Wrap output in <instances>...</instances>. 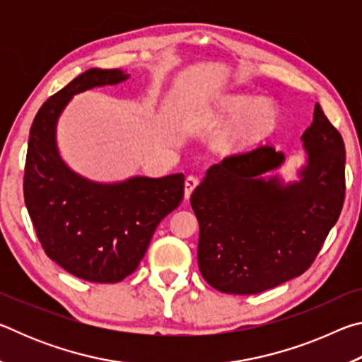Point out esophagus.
Returning a JSON list of instances; mask_svg holds the SVG:
<instances>
[{
    "label": "esophagus",
    "instance_id": "esophagus-1",
    "mask_svg": "<svg viewBox=\"0 0 362 362\" xmlns=\"http://www.w3.org/2000/svg\"><path fill=\"white\" fill-rule=\"evenodd\" d=\"M198 183H199L198 177H194V175L187 177V179H185V199H189V196H192L193 189L198 187Z\"/></svg>",
    "mask_w": 362,
    "mask_h": 362
}]
</instances>
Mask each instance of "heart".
Instances as JSON below:
<instances>
[{
	"mask_svg": "<svg viewBox=\"0 0 362 362\" xmlns=\"http://www.w3.org/2000/svg\"><path fill=\"white\" fill-rule=\"evenodd\" d=\"M220 115L225 118H243L222 139L225 150H240L262 139L273 129L276 122V110L269 103H262L260 97L249 94L230 95L220 103Z\"/></svg>",
	"mask_w": 362,
	"mask_h": 362,
	"instance_id": "b5f03b06",
	"label": "heart"
}]
</instances>
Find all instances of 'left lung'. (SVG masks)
<instances>
[{
  "label": "left lung",
  "instance_id": "8db88e82",
  "mask_svg": "<svg viewBox=\"0 0 362 362\" xmlns=\"http://www.w3.org/2000/svg\"><path fill=\"white\" fill-rule=\"evenodd\" d=\"M302 140L308 164L298 182L263 179L284 155L262 145L214 164L196 187L198 265L214 289L260 293L303 274L320 254L345 201V144L317 103Z\"/></svg>",
  "mask_w": 362,
  "mask_h": 362
}]
</instances>
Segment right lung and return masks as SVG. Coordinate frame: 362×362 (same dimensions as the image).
Instances as JSON below:
<instances>
[{"mask_svg": "<svg viewBox=\"0 0 362 362\" xmlns=\"http://www.w3.org/2000/svg\"><path fill=\"white\" fill-rule=\"evenodd\" d=\"M127 76L118 69L81 73L42 103L30 127L23 196L36 236L49 259L90 283H119L136 272L158 223L183 199V174L95 183L59 155L56 124L71 97Z\"/></svg>", "mask_w": 362, "mask_h": 362, "instance_id": "right-lung-1", "label": "right lung"}]
</instances>
